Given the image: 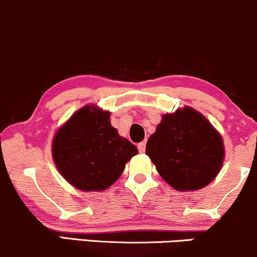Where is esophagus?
Returning <instances> with one entry per match:
<instances>
[{"instance_id":"1","label":"esophagus","mask_w":257,"mask_h":257,"mask_svg":"<svg viewBox=\"0 0 257 257\" xmlns=\"http://www.w3.org/2000/svg\"><path fill=\"white\" fill-rule=\"evenodd\" d=\"M138 149H139V151H140V153L145 152V150H146V141H143V143L139 144Z\"/></svg>"}]
</instances>
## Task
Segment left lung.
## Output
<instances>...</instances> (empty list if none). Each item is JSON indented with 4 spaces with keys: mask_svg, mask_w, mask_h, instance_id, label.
<instances>
[{
    "mask_svg": "<svg viewBox=\"0 0 257 257\" xmlns=\"http://www.w3.org/2000/svg\"><path fill=\"white\" fill-rule=\"evenodd\" d=\"M162 179L180 192L197 191L216 178L225 159L221 134L190 106L162 116L146 144Z\"/></svg>",
    "mask_w": 257,
    "mask_h": 257,
    "instance_id": "8db88e82",
    "label": "left lung"
}]
</instances>
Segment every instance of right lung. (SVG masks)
Returning <instances> with one entry per match:
<instances>
[{"instance_id":"right-lung-1","label":"right lung","mask_w":257,"mask_h":257,"mask_svg":"<svg viewBox=\"0 0 257 257\" xmlns=\"http://www.w3.org/2000/svg\"><path fill=\"white\" fill-rule=\"evenodd\" d=\"M110 116V111L99 106L85 105L53 138V162L60 175L79 191H105L139 153L137 146L111 125Z\"/></svg>"}]
</instances>
